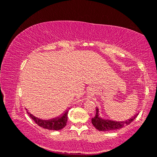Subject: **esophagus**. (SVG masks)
<instances>
[{
	"label": "esophagus",
	"mask_w": 157,
	"mask_h": 157,
	"mask_svg": "<svg viewBox=\"0 0 157 157\" xmlns=\"http://www.w3.org/2000/svg\"><path fill=\"white\" fill-rule=\"evenodd\" d=\"M87 92H88V94L90 95V96H92V94H94V91L92 90V88L89 89L88 91H87Z\"/></svg>",
	"instance_id": "1"
}]
</instances>
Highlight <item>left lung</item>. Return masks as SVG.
Returning <instances> with one entry per match:
<instances>
[{
    "mask_svg": "<svg viewBox=\"0 0 157 157\" xmlns=\"http://www.w3.org/2000/svg\"><path fill=\"white\" fill-rule=\"evenodd\" d=\"M96 111H97V112H96L95 116L92 118V123L98 130L100 131H110L121 129L125 125H128L132 121H134L138 115V113H137L133 116L131 118L128 119L127 121L118 122V121L103 119L99 116V109H97Z\"/></svg>",
    "mask_w": 157,
    "mask_h": 157,
    "instance_id": "8db88e82",
    "label": "left lung"
}]
</instances>
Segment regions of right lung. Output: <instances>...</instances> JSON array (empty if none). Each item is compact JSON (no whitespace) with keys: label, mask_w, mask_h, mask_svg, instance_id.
<instances>
[{"label":"right lung","mask_w":157,"mask_h":157,"mask_svg":"<svg viewBox=\"0 0 157 157\" xmlns=\"http://www.w3.org/2000/svg\"><path fill=\"white\" fill-rule=\"evenodd\" d=\"M27 113L29 116L33 119L34 122L40 127L51 130H59L63 129L66 125L68 111H65L61 116L51 119V120H41V119L34 116L28 111Z\"/></svg>","instance_id":"right-lung-1"}]
</instances>
